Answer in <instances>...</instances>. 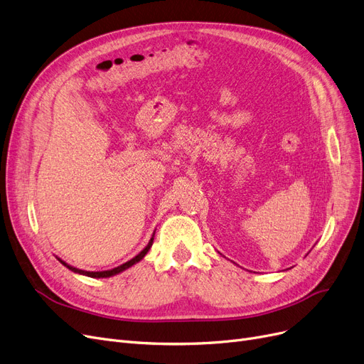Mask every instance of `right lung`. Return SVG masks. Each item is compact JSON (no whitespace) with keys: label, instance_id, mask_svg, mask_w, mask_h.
<instances>
[{"label":"right lung","instance_id":"obj_1","mask_svg":"<svg viewBox=\"0 0 364 364\" xmlns=\"http://www.w3.org/2000/svg\"><path fill=\"white\" fill-rule=\"evenodd\" d=\"M153 240H154V234H153V237L150 238V241H148V245H146V246H145V247H144V249L136 255V257L132 258L130 261H127V262H124V264H121V265L115 267V268H111V270H105V272H85V270H79V268L69 265V264L64 262V261H63V259H60V258H58V261H60L64 267L69 268L70 272L77 273V274L88 276V277H94V279H100V277H112V276H115V274H118V273H121V272L127 270V268H130L132 265H134L136 262H139L141 259H144V257H145V255L148 253V250H150V247L153 246Z\"/></svg>","mask_w":364,"mask_h":364}]
</instances>
